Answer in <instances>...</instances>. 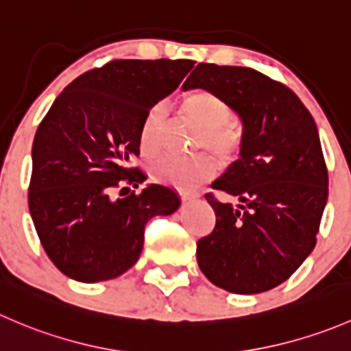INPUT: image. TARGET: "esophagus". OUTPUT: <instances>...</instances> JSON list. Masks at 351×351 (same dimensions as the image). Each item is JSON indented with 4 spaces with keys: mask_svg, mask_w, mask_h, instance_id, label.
I'll return each instance as SVG.
<instances>
[{
    "mask_svg": "<svg viewBox=\"0 0 351 351\" xmlns=\"http://www.w3.org/2000/svg\"><path fill=\"white\" fill-rule=\"evenodd\" d=\"M200 193H190V192H180V197H182V200H192V199H197Z\"/></svg>",
    "mask_w": 351,
    "mask_h": 351,
    "instance_id": "obj_1",
    "label": "esophagus"
}]
</instances>
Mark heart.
I'll return each instance as SVG.
<instances>
[{
  "mask_svg": "<svg viewBox=\"0 0 351 351\" xmlns=\"http://www.w3.org/2000/svg\"><path fill=\"white\" fill-rule=\"evenodd\" d=\"M180 111L199 128L195 137L197 151H209L214 158L230 162L240 154L241 135L231 121L230 104L210 90H193L180 103ZM166 128V108L154 106L145 117L141 130V151L145 158H156L161 151V137ZM216 171L213 159L195 156L190 159L162 158L151 166V176L159 183L180 190H192L207 182Z\"/></svg>",
  "mask_w": 351,
  "mask_h": 351,
  "instance_id": "b5f03b06",
  "label": "heart"
}]
</instances>
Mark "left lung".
I'll return each mask as SVG.
<instances>
[{"instance_id":"1","label":"left lung","mask_w":351,"mask_h":351,"mask_svg":"<svg viewBox=\"0 0 351 351\" xmlns=\"http://www.w3.org/2000/svg\"><path fill=\"white\" fill-rule=\"evenodd\" d=\"M223 97L243 121L241 158L206 193L216 214L197 241L207 280L231 293H262L287 281L317 243L328 202V168L317 127L297 94L247 66L199 63L183 89Z\"/></svg>"}]
</instances>
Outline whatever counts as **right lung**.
Segmentation results:
<instances>
[{
    "mask_svg": "<svg viewBox=\"0 0 351 351\" xmlns=\"http://www.w3.org/2000/svg\"><path fill=\"white\" fill-rule=\"evenodd\" d=\"M192 60H113L75 78L40 121L32 144L29 210L54 266L82 283L113 280L141 257L145 224L180 207L171 189L149 185L141 154L149 111L180 85Z\"/></svg>",
    "mask_w": 351,
    "mask_h": 351,
    "instance_id": "obj_1",
    "label": "right lung"
}]
</instances>
